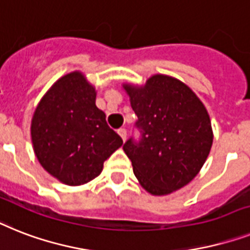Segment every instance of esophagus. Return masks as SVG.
<instances>
[{
    "instance_id": "1",
    "label": "esophagus",
    "mask_w": 250,
    "mask_h": 250,
    "mask_svg": "<svg viewBox=\"0 0 250 250\" xmlns=\"http://www.w3.org/2000/svg\"><path fill=\"white\" fill-rule=\"evenodd\" d=\"M118 133H119V136L122 137V140H123V141H125V137H127V131H125V128H119Z\"/></svg>"
}]
</instances>
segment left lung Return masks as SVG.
<instances>
[{"instance_id": "1", "label": "left lung", "mask_w": 250, "mask_h": 250, "mask_svg": "<svg viewBox=\"0 0 250 250\" xmlns=\"http://www.w3.org/2000/svg\"><path fill=\"white\" fill-rule=\"evenodd\" d=\"M137 115L140 141L129 139L123 150L140 185L151 195L184 188L209 155L213 131L209 115L195 93L173 77L155 74L144 86L125 83Z\"/></svg>"}]
</instances>
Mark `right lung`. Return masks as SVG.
Here are the masks:
<instances>
[{
  "label": "right lung",
  "instance_id": "1",
  "mask_svg": "<svg viewBox=\"0 0 250 250\" xmlns=\"http://www.w3.org/2000/svg\"><path fill=\"white\" fill-rule=\"evenodd\" d=\"M95 101V87L81 72H72L52 84L32 118L30 136L38 162L69 186L97 177L105 160L123 145Z\"/></svg>",
  "mask_w": 250,
  "mask_h": 250
}]
</instances>
